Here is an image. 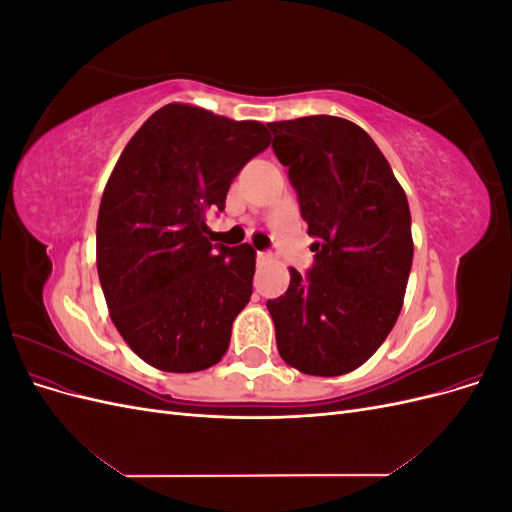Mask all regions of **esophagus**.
Instances as JSON below:
<instances>
[{"label": "esophagus", "instance_id": "esophagus-1", "mask_svg": "<svg viewBox=\"0 0 512 512\" xmlns=\"http://www.w3.org/2000/svg\"><path fill=\"white\" fill-rule=\"evenodd\" d=\"M256 258H258V262H269V260H271V254H269V252H258Z\"/></svg>", "mask_w": 512, "mask_h": 512}]
</instances>
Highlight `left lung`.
<instances>
[{
  "label": "left lung",
  "instance_id": "left-lung-1",
  "mask_svg": "<svg viewBox=\"0 0 512 512\" xmlns=\"http://www.w3.org/2000/svg\"><path fill=\"white\" fill-rule=\"evenodd\" d=\"M288 166L316 262L267 301L282 359L309 376L361 367L395 327L414 241L404 188L356 123L312 115L269 123Z\"/></svg>",
  "mask_w": 512,
  "mask_h": 512
}]
</instances>
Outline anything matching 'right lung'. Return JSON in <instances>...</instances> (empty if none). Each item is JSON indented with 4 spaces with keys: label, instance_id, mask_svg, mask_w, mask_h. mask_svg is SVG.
<instances>
[{
    "label": "right lung",
    "instance_id": "obj_1",
    "mask_svg": "<svg viewBox=\"0 0 512 512\" xmlns=\"http://www.w3.org/2000/svg\"><path fill=\"white\" fill-rule=\"evenodd\" d=\"M269 143L265 123L173 102L121 151L98 211L96 262L113 324L151 367L190 374L226 354L256 250L213 247L205 222Z\"/></svg>",
    "mask_w": 512,
    "mask_h": 512
}]
</instances>
